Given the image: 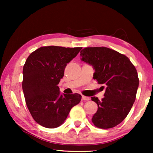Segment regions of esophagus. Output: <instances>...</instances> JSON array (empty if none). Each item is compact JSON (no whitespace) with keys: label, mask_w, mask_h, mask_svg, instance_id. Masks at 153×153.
Listing matches in <instances>:
<instances>
[{"label":"esophagus","mask_w":153,"mask_h":153,"mask_svg":"<svg viewBox=\"0 0 153 153\" xmlns=\"http://www.w3.org/2000/svg\"><path fill=\"white\" fill-rule=\"evenodd\" d=\"M82 100H84V101H88V100H90V98L88 97H85L84 95H82Z\"/></svg>","instance_id":"esophagus-1"}]
</instances>
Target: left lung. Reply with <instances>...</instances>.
Segmentation results:
<instances>
[{
  "label": "left lung",
  "instance_id": "8db88e82",
  "mask_svg": "<svg viewBox=\"0 0 153 153\" xmlns=\"http://www.w3.org/2000/svg\"><path fill=\"white\" fill-rule=\"evenodd\" d=\"M80 56L93 67V79L106 85L102 100L91 97L98 106L92 122L101 129L116 127L126 118L135 101L139 83L135 67L126 56L107 47L84 48Z\"/></svg>",
  "mask_w": 153,
  "mask_h": 153
}]
</instances>
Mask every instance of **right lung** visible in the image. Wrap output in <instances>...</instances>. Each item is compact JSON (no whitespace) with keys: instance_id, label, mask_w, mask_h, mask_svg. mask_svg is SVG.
Wrapping results in <instances>:
<instances>
[{"instance_id":"1","label":"right lung","mask_w":153,"mask_h":153,"mask_svg":"<svg viewBox=\"0 0 153 153\" xmlns=\"http://www.w3.org/2000/svg\"><path fill=\"white\" fill-rule=\"evenodd\" d=\"M81 47H42L32 52L23 69L22 88L26 103L36 123L56 128L66 120L71 108L80 102L78 93L60 95L58 84L68 62Z\"/></svg>"}]
</instances>
